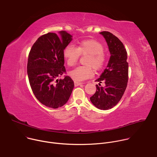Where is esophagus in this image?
Wrapping results in <instances>:
<instances>
[{
	"label": "esophagus",
	"mask_w": 157,
	"mask_h": 157,
	"mask_svg": "<svg viewBox=\"0 0 157 157\" xmlns=\"http://www.w3.org/2000/svg\"><path fill=\"white\" fill-rule=\"evenodd\" d=\"M74 83H75V86H78L82 84L81 82H76V81H75Z\"/></svg>",
	"instance_id": "1"
}]
</instances>
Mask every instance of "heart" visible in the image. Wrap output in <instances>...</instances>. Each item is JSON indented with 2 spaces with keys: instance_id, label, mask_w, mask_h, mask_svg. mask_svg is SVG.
Returning a JSON list of instances; mask_svg holds the SVG:
<instances>
[{
  "instance_id": "1",
  "label": "heart",
  "mask_w": 157,
  "mask_h": 157,
  "mask_svg": "<svg viewBox=\"0 0 157 157\" xmlns=\"http://www.w3.org/2000/svg\"><path fill=\"white\" fill-rule=\"evenodd\" d=\"M104 46L94 40H86L81 41L78 48L73 44H68L63 50V56L67 64L74 66L78 62L80 55H89L86 61L87 65L80 66L71 71L69 75L75 81H82L93 75L92 66L96 70H99L104 66L106 55L104 53Z\"/></svg>"
}]
</instances>
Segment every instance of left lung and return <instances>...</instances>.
I'll return each mask as SVG.
<instances>
[{"label":"left lung","instance_id":"left-lung-1","mask_svg":"<svg viewBox=\"0 0 157 157\" xmlns=\"http://www.w3.org/2000/svg\"><path fill=\"white\" fill-rule=\"evenodd\" d=\"M105 38L110 56L107 68L96 79L104 82V87L96 86L95 94L90 98L93 104L101 110H108L114 107L121 99L127 86L128 64L127 53L122 41L109 32L99 33Z\"/></svg>","mask_w":157,"mask_h":157}]
</instances>
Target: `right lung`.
Listing matches in <instances>:
<instances>
[{
    "label": "right lung",
    "instance_id": "obj_1",
    "mask_svg": "<svg viewBox=\"0 0 157 157\" xmlns=\"http://www.w3.org/2000/svg\"><path fill=\"white\" fill-rule=\"evenodd\" d=\"M48 33L39 37L29 55L27 74L32 91L36 98L47 107L56 109L68 101L75 84L66 76L63 50L73 40L66 31Z\"/></svg>",
    "mask_w": 157,
    "mask_h": 157
}]
</instances>
